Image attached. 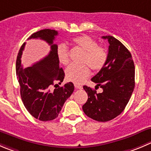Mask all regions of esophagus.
I'll return each instance as SVG.
<instances>
[{"label": "esophagus", "mask_w": 151, "mask_h": 151, "mask_svg": "<svg viewBox=\"0 0 151 151\" xmlns=\"http://www.w3.org/2000/svg\"><path fill=\"white\" fill-rule=\"evenodd\" d=\"M74 87H75L77 89H82V88H83V86H79V85H77V84H74Z\"/></svg>", "instance_id": "esophagus-1"}]
</instances>
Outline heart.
<instances>
[{
    "label": "heart",
    "instance_id": "obj_1",
    "mask_svg": "<svg viewBox=\"0 0 151 151\" xmlns=\"http://www.w3.org/2000/svg\"><path fill=\"white\" fill-rule=\"evenodd\" d=\"M73 43L85 52L82 63L83 65L71 64L65 69V77L68 81L76 84L82 83L90 75L88 66L93 71H99L105 66L108 59L106 49L94 39L88 35H82L73 40ZM56 55L60 63L67 65L69 62V51L66 45L60 43L56 49Z\"/></svg>",
    "mask_w": 151,
    "mask_h": 151
}]
</instances>
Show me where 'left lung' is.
Here are the masks:
<instances>
[{
    "label": "left lung",
    "instance_id": "obj_1",
    "mask_svg": "<svg viewBox=\"0 0 151 151\" xmlns=\"http://www.w3.org/2000/svg\"><path fill=\"white\" fill-rule=\"evenodd\" d=\"M109 43L108 59L105 66L92 77L103 91L84 86L88 100L83 110L88 117L107 122L114 119L124 111L135 86V66L132 56L126 47L113 36H103Z\"/></svg>",
    "mask_w": 151,
    "mask_h": 151
}]
</instances>
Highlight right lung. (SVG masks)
Listing matches in <instances>:
<instances>
[{"instance_id":"1","label":"right lung","mask_w":151,"mask_h":151,"mask_svg":"<svg viewBox=\"0 0 151 151\" xmlns=\"http://www.w3.org/2000/svg\"><path fill=\"white\" fill-rule=\"evenodd\" d=\"M58 32L43 29L32 34L29 39H41L51 46L48 56L32 66L23 68L21 55L26 43L20 47L16 60V75L20 86L22 101L32 116L40 121L53 120L58 116L66 99L74 90L71 82L59 86L64 80L65 73L60 68L56 55L58 45L54 44ZM54 86L55 88L52 89Z\"/></svg>"}]
</instances>
